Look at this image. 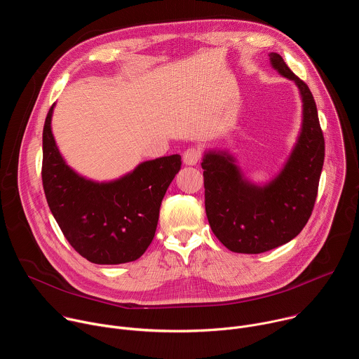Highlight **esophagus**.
<instances>
[{"label":"esophagus","mask_w":359,"mask_h":359,"mask_svg":"<svg viewBox=\"0 0 359 359\" xmlns=\"http://www.w3.org/2000/svg\"><path fill=\"white\" fill-rule=\"evenodd\" d=\"M201 156V151L198 147H189L184 153H183V163L187 166H194Z\"/></svg>","instance_id":"obj_1"}]
</instances>
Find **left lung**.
Wrapping results in <instances>:
<instances>
[{"instance_id": "left-lung-1", "label": "left lung", "mask_w": 359, "mask_h": 359, "mask_svg": "<svg viewBox=\"0 0 359 359\" xmlns=\"http://www.w3.org/2000/svg\"><path fill=\"white\" fill-rule=\"evenodd\" d=\"M271 67L292 81L302 100L297 143L280 173L264 186L244 177L224 150L204 153V206L212 231L234 252L259 254L292 240L309 222L317 198L325 142L310 88L271 53Z\"/></svg>"}]
</instances>
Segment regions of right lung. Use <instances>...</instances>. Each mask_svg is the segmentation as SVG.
<instances>
[{"label": "right lung", "mask_w": 359, "mask_h": 359, "mask_svg": "<svg viewBox=\"0 0 359 359\" xmlns=\"http://www.w3.org/2000/svg\"><path fill=\"white\" fill-rule=\"evenodd\" d=\"M54 107L42 132V184L50 213L88 262L137 260L155 237L162 200L182 166L180 155L143 162L112 182L89 180L61 155L50 129Z\"/></svg>", "instance_id": "add662e5"}]
</instances>
